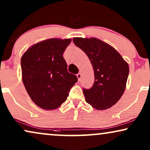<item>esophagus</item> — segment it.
I'll return each mask as SVG.
<instances>
[{"label":"esophagus","mask_w":150,"mask_h":150,"mask_svg":"<svg viewBox=\"0 0 150 150\" xmlns=\"http://www.w3.org/2000/svg\"><path fill=\"white\" fill-rule=\"evenodd\" d=\"M77 79H78V80L79 81V80H80V79H81V74L80 73H77Z\"/></svg>","instance_id":"1"}]
</instances>
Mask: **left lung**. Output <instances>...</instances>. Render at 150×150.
<instances>
[{"instance_id":"1","label":"left lung","mask_w":150,"mask_h":150,"mask_svg":"<svg viewBox=\"0 0 150 150\" xmlns=\"http://www.w3.org/2000/svg\"><path fill=\"white\" fill-rule=\"evenodd\" d=\"M73 41L86 53L94 70L93 86L83 88L85 100L98 110L109 109L125 91L129 71L128 64L112 46L96 38L75 37Z\"/></svg>"}]
</instances>
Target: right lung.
Returning <instances> with one entry per match:
<instances>
[{"label":"right lung","instance_id":"add662e5","mask_svg":"<svg viewBox=\"0 0 150 150\" xmlns=\"http://www.w3.org/2000/svg\"><path fill=\"white\" fill-rule=\"evenodd\" d=\"M71 39H50L33 45L21 60L23 82L38 107L55 109L63 104L77 81L69 73L63 54Z\"/></svg>","mask_w":150,"mask_h":150}]
</instances>
